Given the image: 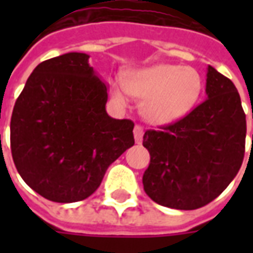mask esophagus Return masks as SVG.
Masks as SVG:
<instances>
[{
	"label": "esophagus",
	"instance_id": "1",
	"mask_svg": "<svg viewBox=\"0 0 253 253\" xmlns=\"http://www.w3.org/2000/svg\"><path fill=\"white\" fill-rule=\"evenodd\" d=\"M143 128L141 126H135L134 127V138H135V142L141 143L142 142L143 138Z\"/></svg>",
	"mask_w": 253,
	"mask_h": 253
}]
</instances>
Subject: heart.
Segmentation results:
<instances>
[{
  "mask_svg": "<svg viewBox=\"0 0 253 253\" xmlns=\"http://www.w3.org/2000/svg\"><path fill=\"white\" fill-rule=\"evenodd\" d=\"M203 80L194 67L159 63L132 72L115 85L116 99L126 101L131 93L143 100L145 118L165 126L190 114L201 97Z\"/></svg>",
  "mask_w": 253,
  "mask_h": 253,
  "instance_id": "1",
  "label": "heart"
}]
</instances>
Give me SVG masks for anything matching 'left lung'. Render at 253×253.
Masks as SVG:
<instances>
[{
  "mask_svg": "<svg viewBox=\"0 0 253 253\" xmlns=\"http://www.w3.org/2000/svg\"><path fill=\"white\" fill-rule=\"evenodd\" d=\"M207 99L179 122L148 130L150 164L143 190L161 206H206L237 175L245 153L247 121L234 84L207 67Z\"/></svg>",
  "mask_w": 253,
  "mask_h": 253,
  "instance_id": "left-lung-1",
  "label": "left lung"
}]
</instances>
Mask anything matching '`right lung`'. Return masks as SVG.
<instances>
[{"mask_svg": "<svg viewBox=\"0 0 253 253\" xmlns=\"http://www.w3.org/2000/svg\"><path fill=\"white\" fill-rule=\"evenodd\" d=\"M88 59L67 52L39 63L10 119L17 172L35 192L58 203L92 195L108 167L134 145V123L108 116L107 86Z\"/></svg>", "mask_w": 253, "mask_h": 253, "instance_id": "right-lung-1", "label": "right lung"}]
</instances>
